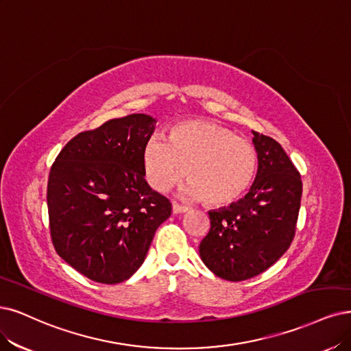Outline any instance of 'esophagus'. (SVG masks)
<instances>
[{
  "label": "esophagus",
  "mask_w": 351,
  "mask_h": 351,
  "mask_svg": "<svg viewBox=\"0 0 351 351\" xmlns=\"http://www.w3.org/2000/svg\"><path fill=\"white\" fill-rule=\"evenodd\" d=\"M172 211H173V214H184V213L188 211V208H186V206H182V205L173 202L172 204Z\"/></svg>",
  "instance_id": "esophagus-1"
}]
</instances>
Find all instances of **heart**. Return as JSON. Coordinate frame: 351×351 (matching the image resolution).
I'll use <instances>...</instances> for the list:
<instances>
[{"label": "heart", "instance_id": "b5f03b06", "mask_svg": "<svg viewBox=\"0 0 351 351\" xmlns=\"http://www.w3.org/2000/svg\"><path fill=\"white\" fill-rule=\"evenodd\" d=\"M147 182L166 192L186 175L179 189L188 201L226 206L239 201L250 188L256 167V149L249 140L208 120H186L169 128L167 141L152 137L143 149Z\"/></svg>", "mask_w": 351, "mask_h": 351}]
</instances>
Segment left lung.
Listing matches in <instances>:
<instances>
[{
  "label": "left lung",
  "mask_w": 351,
  "mask_h": 351,
  "mask_svg": "<svg viewBox=\"0 0 351 351\" xmlns=\"http://www.w3.org/2000/svg\"><path fill=\"white\" fill-rule=\"evenodd\" d=\"M257 173L245 197L208 213L211 230L199 244L205 266L240 282L261 275L289 249L301 208V175L271 137L253 132Z\"/></svg>",
  "instance_id": "1"
}]
</instances>
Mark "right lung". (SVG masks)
<instances>
[{
  "label": "right lung",
  "mask_w": 351,
  "mask_h": 351,
  "mask_svg": "<svg viewBox=\"0 0 351 351\" xmlns=\"http://www.w3.org/2000/svg\"><path fill=\"white\" fill-rule=\"evenodd\" d=\"M156 119L132 114L73 137L50 169L47 208L58 254L90 280L114 285L143 265L172 206L146 182L143 149Z\"/></svg>",
  "instance_id": "1"
}]
</instances>
